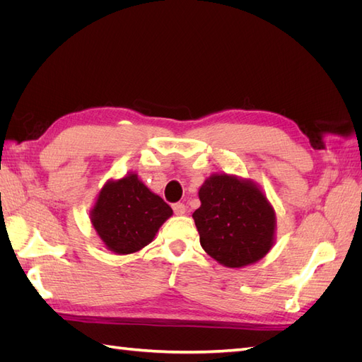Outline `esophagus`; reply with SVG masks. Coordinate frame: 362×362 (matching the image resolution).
<instances>
[{
    "mask_svg": "<svg viewBox=\"0 0 362 362\" xmlns=\"http://www.w3.org/2000/svg\"><path fill=\"white\" fill-rule=\"evenodd\" d=\"M172 208H173V211H175V214H177V216H182V214H185V205H184L182 202L173 204V205H172Z\"/></svg>",
    "mask_w": 362,
    "mask_h": 362,
    "instance_id": "esophagus-1",
    "label": "esophagus"
}]
</instances>
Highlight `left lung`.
Returning a JSON list of instances; mask_svg holds the SVG:
<instances>
[{
  "mask_svg": "<svg viewBox=\"0 0 362 362\" xmlns=\"http://www.w3.org/2000/svg\"><path fill=\"white\" fill-rule=\"evenodd\" d=\"M201 206L193 213L201 246L225 267L257 262L275 243L276 217L257 184L216 173L199 189Z\"/></svg>",
  "mask_w": 362,
  "mask_h": 362,
  "instance_id": "obj_1",
  "label": "left lung"
}]
</instances>
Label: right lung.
Wrapping results in <instances>:
<instances>
[{
    "mask_svg": "<svg viewBox=\"0 0 362 362\" xmlns=\"http://www.w3.org/2000/svg\"><path fill=\"white\" fill-rule=\"evenodd\" d=\"M172 213L137 173H128L104 184L90 211V222L108 250L128 255L149 245Z\"/></svg>",
    "mask_w": 362,
    "mask_h": 362,
    "instance_id": "add662e5",
    "label": "right lung"
}]
</instances>
